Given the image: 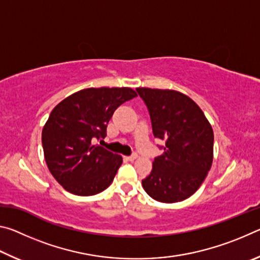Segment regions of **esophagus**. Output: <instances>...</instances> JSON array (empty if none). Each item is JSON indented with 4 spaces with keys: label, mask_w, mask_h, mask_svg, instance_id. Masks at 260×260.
<instances>
[{
    "label": "esophagus",
    "mask_w": 260,
    "mask_h": 260,
    "mask_svg": "<svg viewBox=\"0 0 260 260\" xmlns=\"http://www.w3.org/2000/svg\"><path fill=\"white\" fill-rule=\"evenodd\" d=\"M127 160L128 161H133V160H135L136 158H138V155H136V153H133V155H131V156H127V157H125Z\"/></svg>",
    "instance_id": "1"
}]
</instances>
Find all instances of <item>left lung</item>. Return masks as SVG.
<instances>
[{"mask_svg": "<svg viewBox=\"0 0 260 260\" xmlns=\"http://www.w3.org/2000/svg\"><path fill=\"white\" fill-rule=\"evenodd\" d=\"M150 114L152 133L165 142L144 190L161 203L190 197L208 175L213 160V131L203 111L187 95L170 89L136 88Z\"/></svg>", "mask_w": 260, "mask_h": 260, "instance_id": "1", "label": "left lung"}]
</instances>
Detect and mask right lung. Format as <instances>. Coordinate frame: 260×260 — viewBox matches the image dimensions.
<instances>
[{"mask_svg": "<svg viewBox=\"0 0 260 260\" xmlns=\"http://www.w3.org/2000/svg\"><path fill=\"white\" fill-rule=\"evenodd\" d=\"M131 88H86L52 110L42 129V147L52 177L78 196L96 195L113 181L122 158L94 144L107 136L116 109L136 98Z\"/></svg>", "mask_w": 260, "mask_h": 260, "instance_id": "1", "label": "right lung"}]
</instances>
